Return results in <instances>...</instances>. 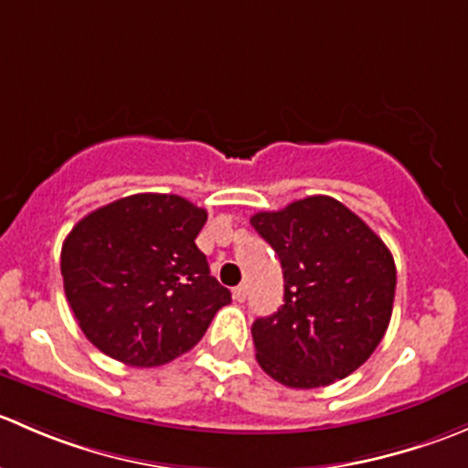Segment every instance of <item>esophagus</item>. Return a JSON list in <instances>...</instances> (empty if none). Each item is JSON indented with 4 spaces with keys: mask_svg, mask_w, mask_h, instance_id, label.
Wrapping results in <instances>:
<instances>
[{
    "mask_svg": "<svg viewBox=\"0 0 468 468\" xmlns=\"http://www.w3.org/2000/svg\"><path fill=\"white\" fill-rule=\"evenodd\" d=\"M233 299L238 301V303H244L247 301V285H238L233 290Z\"/></svg>",
    "mask_w": 468,
    "mask_h": 468,
    "instance_id": "34e87169",
    "label": "esophagus"
}]
</instances>
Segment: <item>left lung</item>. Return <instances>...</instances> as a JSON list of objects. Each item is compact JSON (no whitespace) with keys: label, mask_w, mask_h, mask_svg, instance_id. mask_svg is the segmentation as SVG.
Segmentation results:
<instances>
[{"label":"left lung","mask_w":468,"mask_h":468,"mask_svg":"<svg viewBox=\"0 0 468 468\" xmlns=\"http://www.w3.org/2000/svg\"><path fill=\"white\" fill-rule=\"evenodd\" d=\"M251 226L271 244L285 278V303L251 325L258 365L294 389L346 378L389 325V249L356 212L324 195L256 212Z\"/></svg>","instance_id":"obj_1"}]
</instances>
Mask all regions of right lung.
Segmentation results:
<instances>
[{"instance_id":"obj_1","label":"right lung","mask_w":468,"mask_h":468,"mask_svg":"<svg viewBox=\"0 0 468 468\" xmlns=\"http://www.w3.org/2000/svg\"><path fill=\"white\" fill-rule=\"evenodd\" d=\"M207 212L178 195L97 207L65 238L60 273L83 335L131 367H160L199 344L230 292L195 244Z\"/></svg>"}]
</instances>
